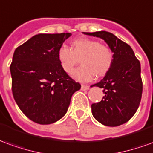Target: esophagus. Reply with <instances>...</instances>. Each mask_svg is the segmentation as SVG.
I'll return each mask as SVG.
<instances>
[{"mask_svg":"<svg viewBox=\"0 0 153 153\" xmlns=\"http://www.w3.org/2000/svg\"><path fill=\"white\" fill-rule=\"evenodd\" d=\"M81 89L83 91H85V90H88L89 89V87L87 86V85H81Z\"/></svg>","mask_w":153,"mask_h":153,"instance_id":"esophagus-1","label":"esophagus"}]
</instances>
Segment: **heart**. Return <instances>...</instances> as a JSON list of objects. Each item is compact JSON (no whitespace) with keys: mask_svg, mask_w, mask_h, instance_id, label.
<instances>
[{"mask_svg":"<svg viewBox=\"0 0 153 153\" xmlns=\"http://www.w3.org/2000/svg\"><path fill=\"white\" fill-rule=\"evenodd\" d=\"M57 58L62 69L70 74L79 61L82 65L74 71L72 76L78 81L88 82L97 77L104 76L111 69L114 53L107 45L91 39H77L71 42V48L62 45Z\"/></svg>","mask_w":153,"mask_h":153,"instance_id":"1","label":"heart"}]
</instances>
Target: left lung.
<instances>
[{
  "label": "left lung",
  "mask_w": 153,
  "mask_h": 153,
  "mask_svg": "<svg viewBox=\"0 0 153 153\" xmlns=\"http://www.w3.org/2000/svg\"><path fill=\"white\" fill-rule=\"evenodd\" d=\"M84 35L103 39L114 53L110 70L91 87L103 88L102 100L92 104V114L100 123L117 127L127 123L139 107L143 82L141 65L132 49L110 32H84Z\"/></svg>",
  "instance_id": "1"
}]
</instances>
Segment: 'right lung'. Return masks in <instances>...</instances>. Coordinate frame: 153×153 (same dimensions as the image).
<instances>
[{"label":"right lung","instance_id":"1","mask_svg":"<svg viewBox=\"0 0 153 153\" xmlns=\"http://www.w3.org/2000/svg\"><path fill=\"white\" fill-rule=\"evenodd\" d=\"M71 33L38 34L17 47L10 67L17 105L30 120L51 124L64 117L72 95L79 90L62 69L59 48Z\"/></svg>","mask_w":153,"mask_h":153}]
</instances>
